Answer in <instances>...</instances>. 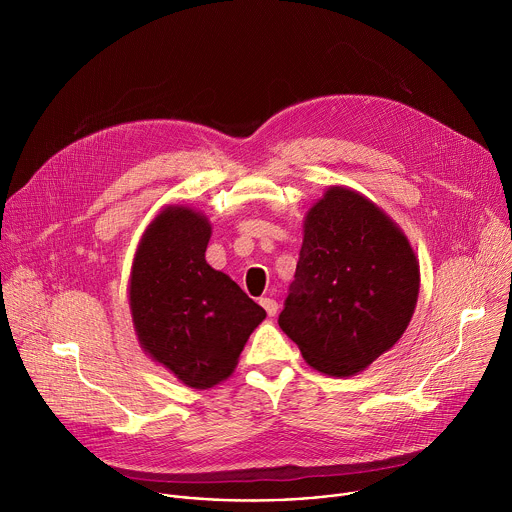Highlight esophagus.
Segmentation results:
<instances>
[{
    "instance_id": "34e87169",
    "label": "esophagus",
    "mask_w": 512,
    "mask_h": 512,
    "mask_svg": "<svg viewBox=\"0 0 512 512\" xmlns=\"http://www.w3.org/2000/svg\"><path fill=\"white\" fill-rule=\"evenodd\" d=\"M259 304L265 308V312H267L269 316H275V314H277V308H279V306H277V302H275L273 298H261Z\"/></svg>"
}]
</instances>
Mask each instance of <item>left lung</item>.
<instances>
[{"mask_svg": "<svg viewBox=\"0 0 512 512\" xmlns=\"http://www.w3.org/2000/svg\"><path fill=\"white\" fill-rule=\"evenodd\" d=\"M419 294V265L405 235L362 194L332 186L312 206L281 330L310 367L350 377L405 332Z\"/></svg>", "mask_w": 512, "mask_h": 512, "instance_id": "obj_1", "label": "left lung"}]
</instances>
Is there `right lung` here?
<instances>
[{
    "mask_svg": "<svg viewBox=\"0 0 512 512\" xmlns=\"http://www.w3.org/2000/svg\"><path fill=\"white\" fill-rule=\"evenodd\" d=\"M210 225L170 206L145 231L131 271L129 306L141 346L184 385L225 381L265 310L206 259Z\"/></svg>",
    "mask_w": 512,
    "mask_h": 512,
    "instance_id": "obj_1",
    "label": "right lung"
}]
</instances>
